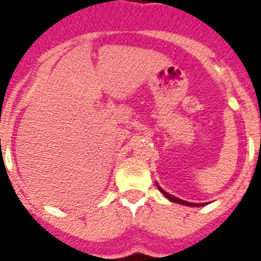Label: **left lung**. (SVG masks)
Here are the masks:
<instances>
[{"label":"left lung","instance_id":"8db88e82","mask_svg":"<svg viewBox=\"0 0 261 261\" xmlns=\"http://www.w3.org/2000/svg\"><path fill=\"white\" fill-rule=\"evenodd\" d=\"M158 188H159V191H161V192L163 193V195L166 196V197H167L168 200H170V201H174V202H177V204H183V205H188V206H200V205H204V204H193V202H188V201H184V200H180V199H177V197H175V196H172V195H170V193H167V192H165V191L162 190V188H161V187L158 186Z\"/></svg>","mask_w":261,"mask_h":261}]
</instances>
